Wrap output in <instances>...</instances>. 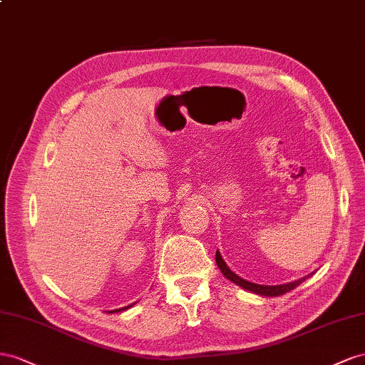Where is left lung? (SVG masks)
<instances>
[{
    "label": "left lung",
    "instance_id": "8db88e82",
    "mask_svg": "<svg viewBox=\"0 0 365 365\" xmlns=\"http://www.w3.org/2000/svg\"><path fill=\"white\" fill-rule=\"evenodd\" d=\"M215 263L218 266V269L222 270V274L227 278L231 279L232 283H235L237 286H240L242 289L245 290H249V292H252L255 295H262V297H279V295H284L286 292H290V290L295 289L298 284L303 283V281L309 277L314 275L315 272H312L303 278L299 279H295V281H290V283H286V284H277V286H266V284H257V283H251V281H247L242 277H238L237 274H234L231 269L227 267V264L225 263V259L220 254V251L215 252Z\"/></svg>",
    "mask_w": 365,
    "mask_h": 365
}]
</instances>
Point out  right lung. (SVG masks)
I'll return each mask as SVG.
<instances>
[{
    "mask_svg": "<svg viewBox=\"0 0 365 365\" xmlns=\"http://www.w3.org/2000/svg\"><path fill=\"white\" fill-rule=\"evenodd\" d=\"M134 304H136V303H133V304H130V306H125V307H122V309H116V310H110V312H108V314H116V312H123V310H127V309L133 307Z\"/></svg>",
    "mask_w": 365,
    "mask_h": 365,
    "instance_id": "add662e5",
    "label": "right lung"
}]
</instances>
